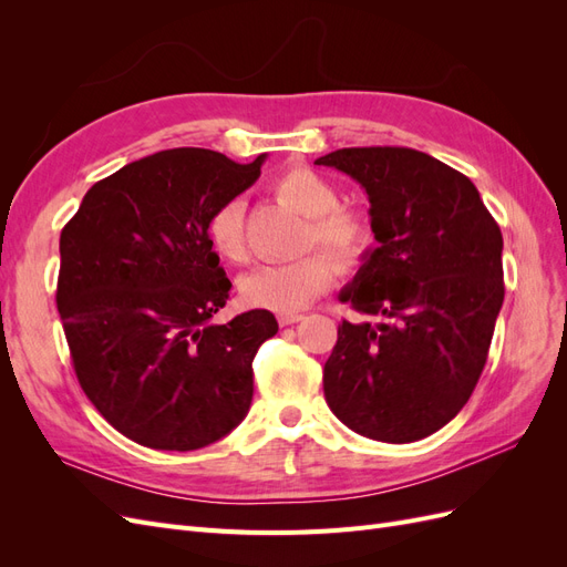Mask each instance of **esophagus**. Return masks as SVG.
I'll return each instance as SVG.
<instances>
[{
	"mask_svg": "<svg viewBox=\"0 0 567 567\" xmlns=\"http://www.w3.org/2000/svg\"><path fill=\"white\" fill-rule=\"evenodd\" d=\"M300 319H302V315H296V312H290V315H279V323H281V326L298 323Z\"/></svg>",
	"mask_w": 567,
	"mask_h": 567,
	"instance_id": "obj_1",
	"label": "esophagus"
}]
</instances>
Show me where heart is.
Masks as SVG:
<instances>
[{"label":"heart","instance_id":"obj_1","mask_svg":"<svg viewBox=\"0 0 567 567\" xmlns=\"http://www.w3.org/2000/svg\"><path fill=\"white\" fill-rule=\"evenodd\" d=\"M277 194L310 217L307 246L329 251L342 269H354L364 262L373 246V227L364 213L346 208L338 188L315 173L312 167L296 165L279 175ZM208 238L217 255L229 262H244L246 246V200L229 198L208 219ZM329 254V255H330ZM328 255V256H329ZM324 252H310L298 260L262 265L246 274L241 296L248 305L271 312H300L323 296L336 281V264Z\"/></svg>","mask_w":567,"mask_h":567}]
</instances>
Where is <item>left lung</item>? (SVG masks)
I'll list each match as a JSON object with an SVG mask.
<instances>
[{"label":"left lung","instance_id":"1","mask_svg":"<svg viewBox=\"0 0 567 567\" xmlns=\"http://www.w3.org/2000/svg\"><path fill=\"white\" fill-rule=\"evenodd\" d=\"M364 186L379 246L340 300L323 394L350 431L416 442L447 425L485 369L504 302V238L475 184L404 146L338 148L315 161Z\"/></svg>","mask_w":567,"mask_h":567}]
</instances>
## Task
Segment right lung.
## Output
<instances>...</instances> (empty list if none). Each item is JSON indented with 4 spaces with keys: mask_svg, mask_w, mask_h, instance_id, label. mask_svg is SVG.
<instances>
[{
    "mask_svg": "<svg viewBox=\"0 0 567 567\" xmlns=\"http://www.w3.org/2000/svg\"><path fill=\"white\" fill-rule=\"evenodd\" d=\"M265 158L153 153L96 182L61 231L56 305L78 381L136 444L200 450L248 414L252 359L279 323L267 310L213 321L231 281L208 219L257 182Z\"/></svg>",
    "mask_w": 567,
    "mask_h": 567,
    "instance_id": "obj_1",
    "label": "right lung"
}]
</instances>
